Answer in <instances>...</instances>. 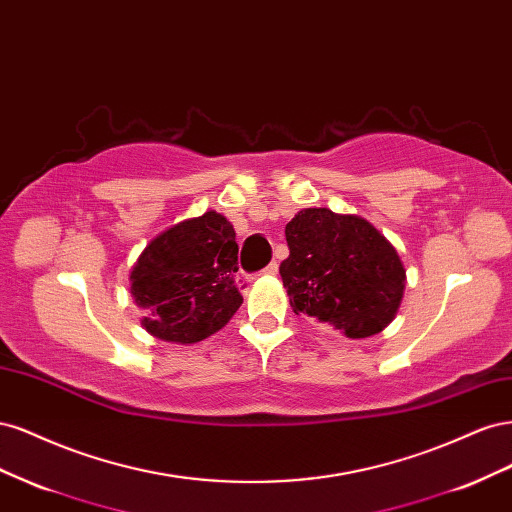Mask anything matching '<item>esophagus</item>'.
I'll use <instances>...</instances> for the list:
<instances>
[{"instance_id": "esophagus-1", "label": "esophagus", "mask_w": 512, "mask_h": 512, "mask_svg": "<svg viewBox=\"0 0 512 512\" xmlns=\"http://www.w3.org/2000/svg\"><path fill=\"white\" fill-rule=\"evenodd\" d=\"M277 269H280V267H277V262L273 260V262H269V265H267L265 269H262V273H265V275H275Z\"/></svg>"}]
</instances>
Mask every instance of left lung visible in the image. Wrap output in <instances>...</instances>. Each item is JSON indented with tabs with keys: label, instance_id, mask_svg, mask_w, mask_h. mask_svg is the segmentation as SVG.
<instances>
[{
	"label": "left lung",
	"instance_id": "left-lung-1",
	"mask_svg": "<svg viewBox=\"0 0 512 512\" xmlns=\"http://www.w3.org/2000/svg\"><path fill=\"white\" fill-rule=\"evenodd\" d=\"M290 256L280 265L294 314L327 322L350 339L389 324L404 297L395 247L359 215L303 209L286 224Z\"/></svg>",
	"mask_w": 512,
	"mask_h": 512
}]
</instances>
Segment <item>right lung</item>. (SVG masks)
Wrapping results in <instances>:
<instances>
[{"instance_id": "1", "label": "right lung", "mask_w": 512, "mask_h": 512, "mask_svg": "<svg viewBox=\"0 0 512 512\" xmlns=\"http://www.w3.org/2000/svg\"><path fill=\"white\" fill-rule=\"evenodd\" d=\"M235 228L207 211L164 230L132 267V297L143 327L158 339L196 344L220 331L243 303Z\"/></svg>"}]
</instances>
